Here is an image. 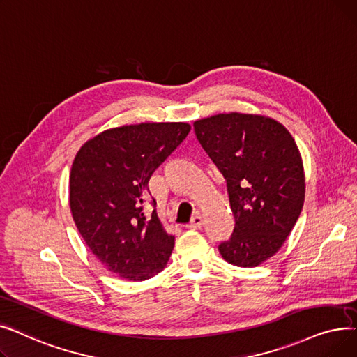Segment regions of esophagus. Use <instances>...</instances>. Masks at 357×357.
Listing matches in <instances>:
<instances>
[{
  "label": "esophagus",
  "instance_id": "esophagus-1",
  "mask_svg": "<svg viewBox=\"0 0 357 357\" xmlns=\"http://www.w3.org/2000/svg\"><path fill=\"white\" fill-rule=\"evenodd\" d=\"M202 225H203L202 216H200V215H195V216L192 218L190 222H189L188 225H185V228H189V229H199V228H202Z\"/></svg>",
  "mask_w": 357,
  "mask_h": 357
}]
</instances>
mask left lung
<instances>
[{"instance_id": "8db88e82", "label": "left lung", "mask_w": 357, "mask_h": 357, "mask_svg": "<svg viewBox=\"0 0 357 357\" xmlns=\"http://www.w3.org/2000/svg\"><path fill=\"white\" fill-rule=\"evenodd\" d=\"M196 137L227 180L235 227L219 244L225 261L256 267L280 250L301 215L303 164L295 139L271 117L219 113L193 123Z\"/></svg>"}]
</instances>
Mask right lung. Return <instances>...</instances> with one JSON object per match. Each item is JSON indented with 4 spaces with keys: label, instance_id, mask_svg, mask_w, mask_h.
I'll use <instances>...</instances> for the list:
<instances>
[{
    "label": "right lung",
    "instance_id": "right-lung-1",
    "mask_svg": "<svg viewBox=\"0 0 357 357\" xmlns=\"http://www.w3.org/2000/svg\"><path fill=\"white\" fill-rule=\"evenodd\" d=\"M190 129L183 122L125 125L98 133L77 152L70 176L71 213L90 251L112 273L145 280L172 256L174 235L164 229L155 209L145 215L144 203L152 173Z\"/></svg>",
    "mask_w": 357,
    "mask_h": 357
}]
</instances>
